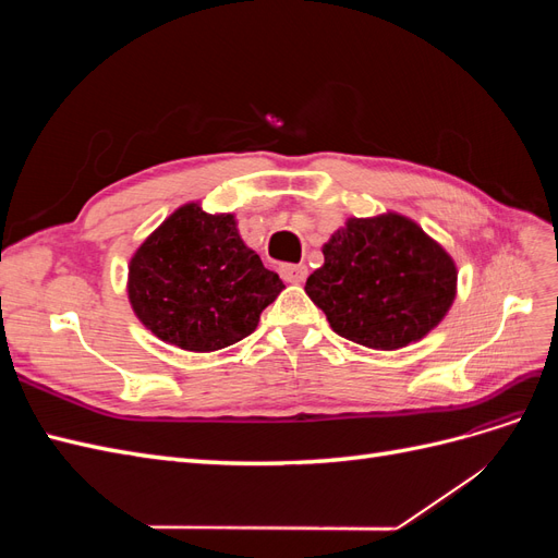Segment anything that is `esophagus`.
Instances as JSON below:
<instances>
[{
	"label": "esophagus",
	"instance_id": "obj_1",
	"mask_svg": "<svg viewBox=\"0 0 558 558\" xmlns=\"http://www.w3.org/2000/svg\"><path fill=\"white\" fill-rule=\"evenodd\" d=\"M279 272H281V277H283V281H289V283H300V281H305L307 279V265L305 263H286V265H281L279 267Z\"/></svg>",
	"mask_w": 558,
	"mask_h": 558
}]
</instances>
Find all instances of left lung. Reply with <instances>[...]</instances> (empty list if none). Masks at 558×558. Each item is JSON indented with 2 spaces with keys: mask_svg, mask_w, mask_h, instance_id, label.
<instances>
[{
  "mask_svg": "<svg viewBox=\"0 0 558 558\" xmlns=\"http://www.w3.org/2000/svg\"><path fill=\"white\" fill-rule=\"evenodd\" d=\"M305 291L330 328L369 349H400L440 324L456 295L449 253L398 214L349 218Z\"/></svg>",
  "mask_w": 558,
  "mask_h": 558,
  "instance_id": "obj_1",
  "label": "left lung"
}]
</instances>
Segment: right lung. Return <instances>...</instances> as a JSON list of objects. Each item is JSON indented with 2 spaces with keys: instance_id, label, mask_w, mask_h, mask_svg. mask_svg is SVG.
<instances>
[{
  "instance_id": "add662e5",
  "label": "right lung",
  "mask_w": 558,
  "mask_h": 558,
  "mask_svg": "<svg viewBox=\"0 0 558 558\" xmlns=\"http://www.w3.org/2000/svg\"><path fill=\"white\" fill-rule=\"evenodd\" d=\"M283 289L232 214L183 205L130 260L128 295L142 324L185 351H216L256 330Z\"/></svg>"
}]
</instances>
